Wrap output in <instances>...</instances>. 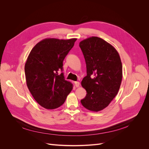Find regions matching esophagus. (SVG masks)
I'll return each instance as SVG.
<instances>
[{
	"mask_svg": "<svg viewBox=\"0 0 149 149\" xmlns=\"http://www.w3.org/2000/svg\"><path fill=\"white\" fill-rule=\"evenodd\" d=\"M74 84H75V86L76 87H79V81H74Z\"/></svg>",
	"mask_w": 149,
	"mask_h": 149,
	"instance_id": "obj_1",
	"label": "esophagus"
}]
</instances>
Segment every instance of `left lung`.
Segmentation results:
<instances>
[{"instance_id": "left-lung-1", "label": "left lung", "mask_w": 149, "mask_h": 149, "mask_svg": "<svg viewBox=\"0 0 149 149\" xmlns=\"http://www.w3.org/2000/svg\"><path fill=\"white\" fill-rule=\"evenodd\" d=\"M79 47L87 72L81 81L87 94L81 102L91 111H102L109 106L120 86L123 65L119 54L110 43L97 37L82 40Z\"/></svg>"}]
</instances>
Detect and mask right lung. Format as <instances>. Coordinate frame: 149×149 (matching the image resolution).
<instances>
[{"label":"right lung","mask_w":149,"mask_h":149,"mask_svg":"<svg viewBox=\"0 0 149 149\" xmlns=\"http://www.w3.org/2000/svg\"><path fill=\"white\" fill-rule=\"evenodd\" d=\"M77 38H45L31 49L25 65L26 86L39 104L54 109L63 104L73 85L65 79L63 61Z\"/></svg>","instance_id":"right-lung-1"}]
</instances>
